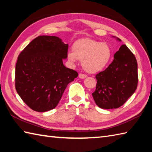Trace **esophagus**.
Returning <instances> with one entry per match:
<instances>
[{"instance_id":"1","label":"esophagus","mask_w":152,"mask_h":152,"mask_svg":"<svg viewBox=\"0 0 152 152\" xmlns=\"http://www.w3.org/2000/svg\"><path fill=\"white\" fill-rule=\"evenodd\" d=\"M78 76H79V78H81V79H83V78H87V75H86V74H80Z\"/></svg>"}]
</instances>
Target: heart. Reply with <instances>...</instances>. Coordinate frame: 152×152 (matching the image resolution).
Returning <instances> with one entry per match:
<instances>
[{
  "instance_id": "b5f03b06",
  "label": "heart",
  "mask_w": 152,
  "mask_h": 152,
  "mask_svg": "<svg viewBox=\"0 0 152 152\" xmlns=\"http://www.w3.org/2000/svg\"><path fill=\"white\" fill-rule=\"evenodd\" d=\"M68 59L72 63L82 60V64L87 72L95 73L107 65L112 57L108 45L89 38L77 40L73 44L72 51L67 53Z\"/></svg>"
}]
</instances>
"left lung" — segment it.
<instances>
[{
  "instance_id": "1",
  "label": "left lung",
  "mask_w": 152,
  "mask_h": 152,
  "mask_svg": "<svg viewBox=\"0 0 152 152\" xmlns=\"http://www.w3.org/2000/svg\"><path fill=\"white\" fill-rule=\"evenodd\" d=\"M114 58L105 70L96 75L97 83L92 93L96 104L103 109L120 107L137 88L138 66L133 53L124 44L115 53Z\"/></svg>"
}]
</instances>
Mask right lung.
Wrapping results in <instances>:
<instances>
[{"mask_svg": "<svg viewBox=\"0 0 152 152\" xmlns=\"http://www.w3.org/2000/svg\"><path fill=\"white\" fill-rule=\"evenodd\" d=\"M68 48L59 37L39 36L19 55L15 89L33 110L43 112L56 108L68 84L78 76V72L63 64Z\"/></svg>", "mask_w": 152, "mask_h": 152, "instance_id": "1", "label": "right lung"}]
</instances>
